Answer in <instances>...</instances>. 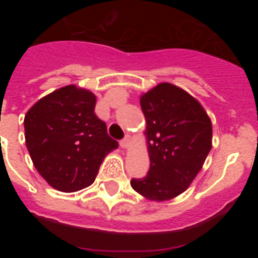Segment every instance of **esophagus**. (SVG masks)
Returning <instances> with one entry per match:
<instances>
[{"instance_id": "esophagus-1", "label": "esophagus", "mask_w": 258, "mask_h": 258, "mask_svg": "<svg viewBox=\"0 0 258 258\" xmlns=\"http://www.w3.org/2000/svg\"><path fill=\"white\" fill-rule=\"evenodd\" d=\"M131 145H132V138L129 136L125 137L124 140L120 142V146H121L122 149H127V147H131Z\"/></svg>"}]
</instances>
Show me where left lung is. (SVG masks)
<instances>
[{
	"instance_id": "obj_1",
	"label": "left lung",
	"mask_w": 258,
	"mask_h": 258,
	"mask_svg": "<svg viewBox=\"0 0 258 258\" xmlns=\"http://www.w3.org/2000/svg\"><path fill=\"white\" fill-rule=\"evenodd\" d=\"M150 170L131 186L145 199L166 202L187 190L212 149V121L186 90L160 83L140 98Z\"/></svg>"
}]
</instances>
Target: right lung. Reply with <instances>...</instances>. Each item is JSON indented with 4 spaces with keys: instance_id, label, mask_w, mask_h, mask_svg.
<instances>
[{
    "instance_id": "obj_1",
    "label": "right lung",
    "mask_w": 258,
    "mask_h": 258,
    "mask_svg": "<svg viewBox=\"0 0 258 258\" xmlns=\"http://www.w3.org/2000/svg\"><path fill=\"white\" fill-rule=\"evenodd\" d=\"M97 97L67 85L38 99L24 116L32 163L55 190L75 192L94 182L104 157L118 147L94 113Z\"/></svg>"
}]
</instances>
